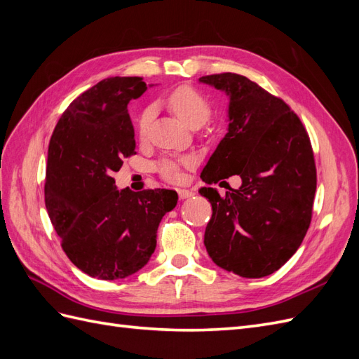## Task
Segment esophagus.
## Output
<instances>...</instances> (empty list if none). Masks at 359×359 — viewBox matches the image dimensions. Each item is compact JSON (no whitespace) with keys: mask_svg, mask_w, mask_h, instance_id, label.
<instances>
[{"mask_svg":"<svg viewBox=\"0 0 359 359\" xmlns=\"http://www.w3.org/2000/svg\"><path fill=\"white\" fill-rule=\"evenodd\" d=\"M193 191L191 190H187V189H178V196L180 199H189L193 196Z\"/></svg>","mask_w":359,"mask_h":359,"instance_id":"1","label":"esophagus"}]
</instances>
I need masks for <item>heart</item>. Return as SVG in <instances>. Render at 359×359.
<instances>
[{
  "label": "heart",
  "instance_id": "1",
  "mask_svg": "<svg viewBox=\"0 0 359 359\" xmlns=\"http://www.w3.org/2000/svg\"><path fill=\"white\" fill-rule=\"evenodd\" d=\"M166 104L169 109L175 114L181 121L189 126L190 128H199L206 124L212 116V104L206 99V97L198 91L196 88L189 85L177 86L166 95ZM154 118V106L148 104L142 111H140L136 128L140 139H145L149 126L153 123ZM190 166V160H180V161H163L160 165L161 173L170 180H180L181 178V168Z\"/></svg>",
  "mask_w": 359,
  "mask_h": 359
}]
</instances>
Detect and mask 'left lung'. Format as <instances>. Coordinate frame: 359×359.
Masks as SVG:
<instances>
[{
    "instance_id": "obj_1",
    "label": "left lung",
    "mask_w": 359,
    "mask_h": 359,
    "mask_svg": "<svg viewBox=\"0 0 359 359\" xmlns=\"http://www.w3.org/2000/svg\"><path fill=\"white\" fill-rule=\"evenodd\" d=\"M229 95V130L206 163V184L240 175L241 187L220 196L199 193L212 205L203 243L215 265L245 278L273 274L306 236L316 193V165L307 130L286 102L245 76L199 78Z\"/></svg>"
}]
</instances>
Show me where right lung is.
<instances>
[{"mask_svg": "<svg viewBox=\"0 0 359 359\" xmlns=\"http://www.w3.org/2000/svg\"><path fill=\"white\" fill-rule=\"evenodd\" d=\"M147 90L139 76H114L74 99L49 140L45 203L64 253L85 274L126 278L147 265L175 190H116L114 173L135 154L127 104Z\"/></svg>", "mask_w": 359, "mask_h": 359, "instance_id": "add662e5", "label": "right lung"}]
</instances>
